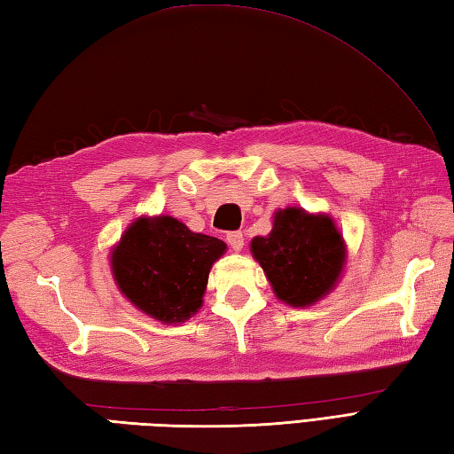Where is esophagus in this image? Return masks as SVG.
Here are the masks:
<instances>
[{"label": "esophagus", "instance_id": "esophagus-1", "mask_svg": "<svg viewBox=\"0 0 454 454\" xmlns=\"http://www.w3.org/2000/svg\"><path fill=\"white\" fill-rule=\"evenodd\" d=\"M226 239H228V244H230V247L234 249V252H239V249L244 247V234L242 232H228Z\"/></svg>", "mask_w": 454, "mask_h": 454}]
</instances>
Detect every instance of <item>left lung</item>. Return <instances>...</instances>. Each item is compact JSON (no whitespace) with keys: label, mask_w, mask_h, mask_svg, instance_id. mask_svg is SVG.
I'll return each mask as SVG.
<instances>
[{"label":"left lung","mask_w":454,"mask_h":454,"mask_svg":"<svg viewBox=\"0 0 454 454\" xmlns=\"http://www.w3.org/2000/svg\"><path fill=\"white\" fill-rule=\"evenodd\" d=\"M252 254L275 294L291 306H310L332 291L345 262V244L330 216L285 208L271 234L257 236Z\"/></svg>","instance_id":"left-lung-1"}]
</instances>
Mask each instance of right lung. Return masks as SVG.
Masks as SVG:
<instances>
[{"instance_id":"1","label":"right lung","mask_w":454,"mask_h":454,"mask_svg":"<svg viewBox=\"0 0 454 454\" xmlns=\"http://www.w3.org/2000/svg\"><path fill=\"white\" fill-rule=\"evenodd\" d=\"M218 238L195 234L171 216L140 218L113 252L122 294L160 322H185L202 304L212 263L224 254Z\"/></svg>"}]
</instances>
